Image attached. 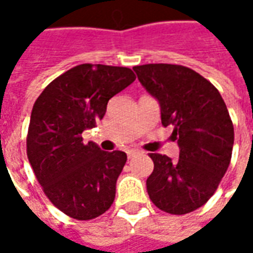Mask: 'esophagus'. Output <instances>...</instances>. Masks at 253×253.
Masks as SVG:
<instances>
[{
    "label": "esophagus",
    "instance_id": "1",
    "mask_svg": "<svg viewBox=\"0 0 253 253\" xmlns=\"http://www.w3.org/2000/svg\"><path fill=\"white\" fill-rule=\"evenodd\" d=\"M138 154H139L138 150H128V152H127V157H128V159H132V157H135Z\"/></svg>",
    "mask_w": 253,
    "mask_h": 253
}]
</instances>
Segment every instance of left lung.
I'll return each instance as SVG.
<instances>
[{"label": "left lung", "mask_w": 253, "mask_h": 253, "mask_svg": "<svg viewBox=\"0 0 253 253\" xmlns=\"http://www.w3.org/2000/svg\"><path fill=\"white\" fill-rule=\"evenodd\" d=\"M139 83L157 99L163 126H173L179 160L150 153L154 169L146 180L149 198L160 210L187 214L203 206L218 188L232 159L234 130L217 88L180 65L134 66Z\"/></svg>", "instance_id": "1"}]
</instances>
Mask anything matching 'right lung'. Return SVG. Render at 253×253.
Returning a JSON list of instances; mask_svg holds the SVG:
<instances>
[{"instance_id":"add662e5","label":"right lung","mask_w":253,"mask_h":253,"mask_svg":"<svg viewBox=\"0 0 253 253\" xmlns=\"http://www.w3.org/2000/svg\"><path fill=\"white\" fill-rule=\"evenodd\" d=\"M135 80L128 67L83 63L47 85L31 112L27 156L46 196L69 217L93 219L115 199L125 152H104L81 134L101 121L111 97Z\"/></svg>"}]
</instances>
